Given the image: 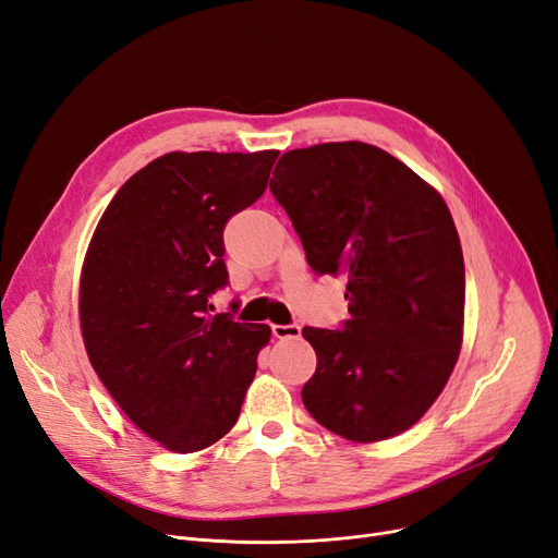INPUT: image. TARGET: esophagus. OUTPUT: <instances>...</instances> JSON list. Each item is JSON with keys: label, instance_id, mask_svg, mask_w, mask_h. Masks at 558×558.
Returning <instances> with one entry per match:
<instances>
[{"label": "esophagus", "instance_id": "34e87169", "mask_svg": "<svg viewBox=\"0 0 558 558\" xmlns=\"http://www.w3.org/2000/svg\"><path fill=\"white\" fill-rule=\"evenodd\" d=\"M271 332L276 339H296L301 337V328L296 324H289V326H271Z\"/></svg>", "mask_w": 558, "mask_h": 558}]
</instances>
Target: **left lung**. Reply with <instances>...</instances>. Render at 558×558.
<instances>
[{
  "mask_svg": "<svg viewBox=\"0 0 558 558\" xmlns=\"http://www.w3.org/2000/svg\"><path fill=\"white\" fill-rule=\"evenodd\" d=\"M269 190L310 267L345 278L343 330L303 328L316 353L305 409L355 444L402 434L441 396L463 343V253L444 196L366 142L287 151Z\"/></svg>",
  "mask_w": 558,
  "mask_h": 558,
  "instance_id": "1",
  "label": "left lung"
}]
</instances>
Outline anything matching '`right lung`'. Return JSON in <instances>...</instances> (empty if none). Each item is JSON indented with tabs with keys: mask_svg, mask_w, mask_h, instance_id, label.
<instances>
[{
	"mask_svg": "<svg viewBox=\"0 0 558 558\" xmlns=\"http://www.w3.org/2000/svg\"><path fill=\"white\" fill-rule=\"evenodd\" d=\"M278 151H171L120 187L87 244L78 318L87 360L137 429L175 454L238 423L271 328L210 314L228 282L223 228L269 183Z\"/></svg>",
	"mask_w": 558,
	"mask_h": 558,
	"instance_id": "right-lung-1",
	"label": "right lung"
}]
</instances>
